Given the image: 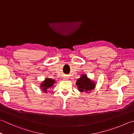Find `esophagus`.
Returning a JSON list of instances; mask_svg holds the SVG:
<instances>
[{
    "label": "esophagus",
    "instance_id": "esophagus-1",
    "mask_svg": "<svg viewBox=\"0 0 134 134\" xmlns=\"http://www.w3.org/2000/svg\"><path fill=\"white\" fill-rule=\"evenodd\" d=\"M64 80H68V79H67V78H65V77Z\"/></svg>",
    "mask_w": 134,
    "mask_h": 134
}]
</instances>
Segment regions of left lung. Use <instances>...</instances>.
I'll return each mask as SVG.
<instances>
[{
	"label": "left lung",
	"instance_id": "1",
	"mask_svg": "<svg viewBox=\"0 0 134 134\" xmlns=\"http://www.w3.org/2000/svg\"><path fill=\"white\" fill-rule=\"evenodd\" d=\"M76 85L79 91L89 93L96 87L95 82L87 77L86 74H82L80 78L77 80Z\"/></svg>",
	"mask_w": 134,
	"mask_h": 134
}]
</instances>
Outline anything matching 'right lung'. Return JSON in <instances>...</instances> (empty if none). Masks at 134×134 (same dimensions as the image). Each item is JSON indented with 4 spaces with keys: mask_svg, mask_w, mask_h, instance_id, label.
<instances>
[{
    "mask_svg": "<svg viewBox=\"0 0 134 134\" xmlns=\"http://www.w3.org/2000/svg\"><path fill=\"white\" fill-rule=\"evenodd\" d=\"M55 82V81L53 79H49V78H46L40 84L41 90L43 91L44 92H45V93H47L48 90L53 87Z\"/></svg>",
    "mask_w": 134,
    "mask_h": 134,
    "instance_id": "right-lung-1",
    "label": "right lung"
}]
</instances>
